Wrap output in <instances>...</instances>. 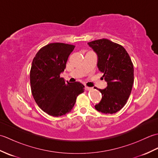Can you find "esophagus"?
Masks as SVG:
<instances>
[{
	"instance_id": "1",
	"label": "esophagus",
	"mask_w": 158,
	"mask_h": 158,
	"mask_svg": "<svg viewBox=\"0 0 158 158\" xmlns=\"http://www.w3.org/2000/svg\"><path fill=\"white\" fill-rule=\"evenodd\" d=\"M85 89L86 90V91H90V90H92L93 88H89V87H88V86H85Z\"/></svg>"
}]
</instances>
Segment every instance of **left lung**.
<instances>
[{
    "instance_id": "left-lung-1",
    "label": "left lung",
    "mask_w": 158,
    "mask_h": 158,
    "mask_svg": "<svg viewBox=\"0 0 158 158\" xmlns=\"http://www.w3.org/2000/svg\"><path fill=\"white\" fill-rule=\"evenodd\" d=\"M98 56L97 66L107 83L105 89L98 90L102 100L95 109L105 114L115 113L126 105L134 83V67L123 47L106 39L89 42Z\"/></svg>"
}]
</instances>
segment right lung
<instances>
[{"label":"right lung","instance_id":"right-lung-1","mask_svg":"<svg viewBox=\"0 0 158 158\" xmlns=\"http://www.w3.org/2000/svg\"><path fill=\"white\" fill-rule=\"evenodd\" d=\"M75 45L50 43L36 53L32 60L30 79L35 102L43 111L59 117L71 111L77 97L84 92L80 82L69 83L60 77Z\"/></svg>","mask_w":158,"mask_h":158}]
</instances>
